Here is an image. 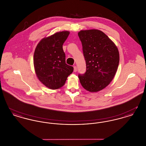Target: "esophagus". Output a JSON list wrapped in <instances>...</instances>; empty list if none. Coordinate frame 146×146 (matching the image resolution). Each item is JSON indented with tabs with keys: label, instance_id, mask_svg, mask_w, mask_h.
<instances>
[{
	"label": "esophagus",
	"instance_id": "obj_1",
	"mask_svg": "<svg viewBox=\"0 0 146 146\" xmlns=\"http://www.w3.org/2000/svg\"><path fill=\"white\" fill-rule=\"evenodd\" d=\"M73 67H74V72H76V71H77V68H76V66H74Z\"/></svg>",
	"mask_w": 146,
	"mask_h": 146
}]
</instances>
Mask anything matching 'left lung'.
<instances>
[{"label":"left lung","mask_w":146,"mask_h":146,"mask_svg":"<svg viewBox=\"0 0 146 146\" xmlns=\"http://www.w3.org/2000/svg\"><path fill=\"white\" fill-rule=\"evenodd\" d=\"M78 34L86 65L85 73L78 76L80 84L90 92L102 90L110 84L117 72L119 63L118 48L100 30H82Z\"/></svg>","instance_id":"8db88e82"}]
</instances>
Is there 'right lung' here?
Returning a JSON list of instances; mask_svg holds the SVG:
<instances>
[{
    "label": "right lung",
    "instance_id": "obj_1",
    "mask_svg": "<svg viewBox=\"0 0 146 146\" xmlns=\"http://www.w3.org/2000/svg\"><path fill=\"white\" fill-rule=\"evenodd\" d=\"M70 33L66 31L45 37L35 49L33 63L36 76L42 84L52 90L62 87L73 71V67L66 63L62 48Z\"/></svg>",
    "mask_w": 146,
    "mask_h": 146
}]
</instances>
